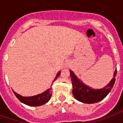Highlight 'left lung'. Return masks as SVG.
Returning a JSON list of instances; mask_svg holds the SVG:
<instances>
[{"mask_svg": "<svg viewBox=\"0 0 123 123\" xmlns=\"http://www.w3.org/2000/svg\"><path fill=\"white\" fill-rule=\"evenodd\" d=\"M117 74V70L115 71L114 78L105 88L99 90H94L83 84L79 80L72 71L70 70V76L72 81V94L77 100L85 103H94L103 99L110 92L115 83V77Z\"/></svg>", "mask_w": 123, "mask_h": 123, "instance_id": "left-lung-1", "label": "left lung"}]
</instances>
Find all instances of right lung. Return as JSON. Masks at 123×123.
I'll list each match as a JSON object with an SVG mask.
<instances>
[{
    "label": "right lung",
    "instance_id": "1",
    "mask_svg": "<svg viewBox=\"0 0 123 123\" xmlns=\"http://www.w3.org/2000/svg\"><path fill=\"white\" fill-rule=\"evenodd\" d=\"M60 74V72H59L57 74L55 78L53 81H55L58 77ZM51 90L52 88H49L48 90H47L46 91H45L44 92H43L42 94L37 95L35 96H31V97H23V96L19 95L17 93L13 91V93L15 94L18 99H19L20 101H21L23 103L29 105V106H38L42 105L45 104L46 103L49 101V100L50 99V98L52 95V92H51Z\"/></svg>",
    "mask_w": 123,
    "mask_h": 123
}]
</instances>
